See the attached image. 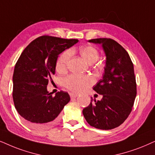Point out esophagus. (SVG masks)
<instances>
[{
    "label": "esophagus",
    "mask_w": 155,
    "mask_h": 155,
    "mask_svg": "<svg viewBox=\"0 0 155 155\" xmlns=\"http://www.w3.org/2000/svg\"><path fill=\"white\" fill-rule=\"evenodd\" d=\"M70 96L71 98H75L78 97L77 94H74V93H70Z\"/></svg>",
    "instance_id": "1"
}]
</instances>
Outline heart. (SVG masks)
Returning <instances> with one entry per match:
<instances>
[{
    "instance_id": "obj_1",
    "label": "heart",
    "mask_w": 155,
    "mask_h": 155,
    "mask_svg": "<svg viewBox=\"0 0 155 155\" xmlns=\"http://www.w3.org/2000/svg\"><path fill=\"white\" fill-rule=\"evenodd\" d=\"M80 53L84 59L90 64L95 63L99 59V52L92 46H82L80 48ZM70 56H71V51L70 50H66L58 56L55 65L57 71L62 73L67 69ZM93 83V78L90 75H70L63 80L65 87L75 93L83 92Z\"/></svg>"
}]
</instances>
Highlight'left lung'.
Wrapping results in <instances>:
<instances>
[{
    "mask_svg": "<svg viewBox=\"0 0 155 155\" xmlns=\"http://www.w3.org/2000/svg\"><path fill=\"white\" fill-rule=\"evenodd\" d=\"M90 43L101 44L106 55L102 79L93 90L102 95L101 100H91L82 110L87 123L100 130L117 127L128 117L137 95L134 66L125 49L110 38H96Z\"/></svg>",
    "mask_w": 155,
    "mask_h": 155,
    "instance_id": "left-lung-1",
    "label": "left lung"
}]
</instances>
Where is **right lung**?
<instances>
[{"label":"right lung","instance_id":"add662e5","mask_svg":"<svg viewBox=\"0 0 155 155\" xmlns=\"http://www.w3.org/2000/svg\"><path fill=\"white\" fill-rule=\"evenodd\" d=\"M77 39L43 35L26 47L18 60L13 76L15 107L30 126L46 129L58 122L59 114L70 100L67 92L52 95L47 90L55 74L58 55L75 45Z\"/></svg>","mask_w":155,"mask_h":155}]
</instances>
